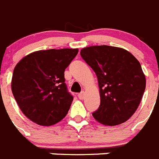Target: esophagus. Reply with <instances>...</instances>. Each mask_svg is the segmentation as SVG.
Here are the masks:
<instances>
[{
  "label": "esophagus",
  "instance_id": "34e87169",
  "mask_svg": "<svg viewBox=\"0 0 159 159\" xmlns=\"http://www.w3.org/2000/svg\"><path fill=\"white\" fill-rule=\"evenodd\" d=\"M78 97L80 99H84V98H85V93L84 92H82L81 93L79 94Z\"/></svg>",
  "mask_w": 159,
  "mask_h": 159
}]
</instances>
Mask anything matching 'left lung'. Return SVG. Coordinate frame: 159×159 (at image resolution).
<instances>
[{"label": "left lung", "instance_id": "8db88e82", "mask_svg": "<svg viewBox=\"0 0 159 159\" xmlns=\"http://www.w3.org/2000/svg\"><path fill=\"white\" fill-rule=\"evenodd\" d=\"M80 56L96 74L100 95L96 121L116 126L127 121L137 110L146 88L139 60L125 49L108 45L81 49Z\"/></svg>", "mask_w": 159, "mask_h": 159}]
</instances>
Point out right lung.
<instances>
[{
	"label": "right lung",
	"mask_w": 159,
	"mask_h": 159,
	"mask_svg": "<svg viewBox=\"0 0 159 159\" xmlns=\"http://www.w3.org/2000/svg\"><path fill=\"white\" fill-rule=\"evenodd\" d=\"M78 52V48L41 50L17 63L12 74V92L31 121L51 126L65 117L73 96L64 83V71Z\"/></svg>",
	"instance_id": "right-lung-1"
}]
</instances>
